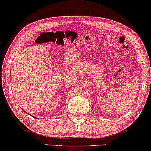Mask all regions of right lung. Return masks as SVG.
<instances>
[{
	"mask_svg": "<svg viewBox=\"0 0 151 151\" xmlns=\"http://www.w3.org/2000/svg\"><path fill=\"white\" fill-rule=\"evenodd\" d=\"M25 113H26V112H25ZM27 114H28V113H27Z\"/></svg>",
	"mask_w": 151,
	"mask_h": 151,
	"instance_id": "right-lung-1",
	"label": "right lung"
}]
</instances>
